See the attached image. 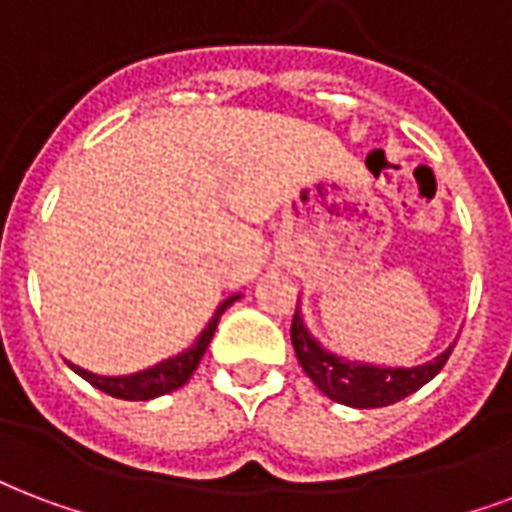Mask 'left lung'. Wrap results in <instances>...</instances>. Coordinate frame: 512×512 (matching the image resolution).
<instances>
[{"label":"left lung","mask_w":512,"mask_h":512,"mask_svg":"<svg viewBox=\"0 0 512 512\" xmlns=\"http://www.w3.org/2000/svg\"><path fill=\"white\" fill-rule=\"evenodd\" d=\"M290 339H293L295 358L301 369L309 374V380L328 396V399L358 407V410H374V407H388L396 401L407 399L410 393L423 388L426 382L434 380L442 366L448 363L450 352L456 344L437 355L434 361L420 363L412 369H391V366H372V363L344 361L333 355L306 331L301 312L295 309L293 325H290Z\"/></svg>","instance_id":"left-lung-1"}]
</instances>
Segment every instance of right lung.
Segmentation results:
<instances>
[{
    "mask_svg": "<svg viewBox=\"0 0 512 512\" xmlns=\"http://www.w3.org/2000/svg\"><path fill=\"white\" fill-rule=\"evenodd\" d=\"M241 295H230L227 301L219 304V309L214 312V317L208 320V325L203 328L195 344L189 347V350L179 352V355H173L168 361L157 363V366H151V369H143L138 374H124V377H100V374H92L81 369V366H73L75 374H81L83 380L92 382L94 388H100L102 393H108L113 399H124V401H149L157 399V396H165V393L176 391L181 388L184 382L192 377V372L198 369L200 358H203V352L208 350V344H211V336L217 331L219 317L225 314V309L230 304H236Z\"/></svg>",
    "mask_w": 512,
    "mask_h": 512,
    "instance_id": "obj_1",
    "label": "right lung"
}]
</instances>
